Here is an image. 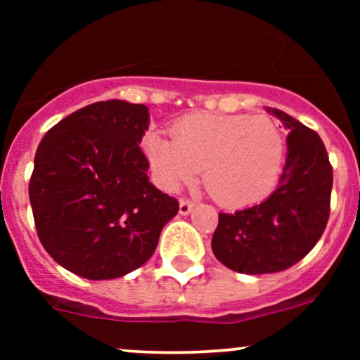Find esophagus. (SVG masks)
<instances>
[{
    "mask_svg": "<svg viewBox=\"0 0 360 360\" xmlns=\"http://www.w3.org/2000/svg\"><path fill=\"white\" fill-rule=\"evenodd\" d=\"M193 207H195V203L190 200V198H181L179 200V212L183 214V216H186V214H190L191 210H193Z\"/></svg>",
    "mask_w": 360,
    "mask_h": 360,
    "instance_id": "34e87169",
    "label": "esophagus"
}]
</instances>
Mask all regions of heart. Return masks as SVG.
Returning <instances> with one entry per match:
<instances>
[{
  "label": "heart",
  "mask_w": 360,
  "mask_h": 360,
  "mask_svg": "<svg viewBox=\"0 0 360 360\" xmlns=\"http://www.w3.org/2000/svg\"><path fill=\"white\" fill-rule=\"evenodd\" d=\"M170 137L153 132L144 150L162 188L179 190L197 179L210 197L226 207H240L268 195L281 176L285 137L268 116L197 112L177 120Z\"/></svg>",
  "instance_id": "heart-1"
}]
</instances>
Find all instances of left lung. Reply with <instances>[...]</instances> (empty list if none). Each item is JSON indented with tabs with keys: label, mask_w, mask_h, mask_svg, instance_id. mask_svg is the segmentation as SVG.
Masks as SVG:
<instances>
[{
	"label": "left lung",
	"mask_w": 360,
	"mask_h": 360,
	"mask_svg": "<svg viewBox=\"0 0 360 360\" xmlns=\"http://www.w3.org/2000/svg\"><path fill=\"white\" fill-rule=\"evenodd\" d=\"M266 111L289 130L288 158L277 190L257 205L221 212L212 235L214 256L238 274L291 268L315 248L331 212L333 167L319 134L288 112Z\"/></svg>",
	"instance_id": "1"
}]
</instances>
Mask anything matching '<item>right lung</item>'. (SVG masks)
I'll use <instances>...</instances> for the list:
<instances>
[{
    "label": "right lung",
    "instance_id": "obj_1",
    "mask_svg": "<svg viewBox=\"0 0 360 360\" xmlns=\"http://www.w3.org/2000/svg\"><path fill=\"white\" fill-rule=\"evenodd\" d=\"M148 108L101 101L53 125L34 157L29 200L36 233L66 270L90 281L143 266L179 202L150 183L139 143Z\"/></svg>",
    "mask_w": 360,
    "mask_h": 360
}]
</instances>
